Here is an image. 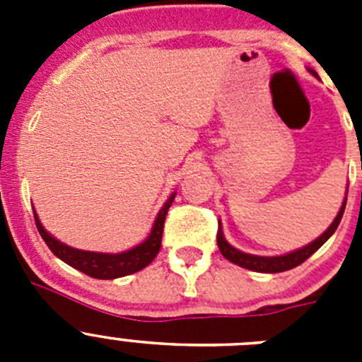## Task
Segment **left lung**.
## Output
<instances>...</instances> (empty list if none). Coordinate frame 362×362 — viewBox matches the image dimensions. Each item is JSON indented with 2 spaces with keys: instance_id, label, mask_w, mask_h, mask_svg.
Segmentation results:
<instances>
[{
  "instance_id": "left-lung-1",
  "label": "left lung",
  "mask_w": 362,
  "mask_h": 362,
  "mask_svg": "<svg viewBox=\"0 0 362 362\" xmlns=\"http://www.w3.org/2000/svg\"><path fill=\"white\" fill-rule=\"evenodd\" d=\"M308 72L312 74L313 78H319L315 70L308 69ZM344 206H346V197H344L343 204H341V209H339L335 219L332 221V225L328 226V228H326L325 232L315 239V241L308 243V245L303 246V248H297V250L288 252V254H284V255H272V257L270 255H254V254H246V252L238 250V248H233V246L225 239V233H223V228H221V221H219V232H217V246H219L221 254L225 255L230 263L246 268V270L261 272V274H277V272L292 270V268L299 267L300 263H305L306 259H308L313 252H317L319 248H321V246L332 238V233L337 230L339 223H341V217H343L344 214Z\"/></svg>"
}]
</instances>
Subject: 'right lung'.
<instances>
[{
    "instance_id": "obj_1",
    "label": "right lung",
    "mask_w": 362,
    "mask_h": 362,
    "mask_svg": "<svg viewBox=\"0 0 362 362\" xmlns=\"http://www.w3.org/2000/svg\"><path fill=\"white\" fill-rule=\"evenodd\" d=\"M175 194L177 192H172L170 197L161 206L158 217L153 221L148 238L143 243H139L137 246H134V248H130V250L119 252V254H105V252H88L72 248V246L65 245V243H62L59 239L54 238L52 233L45 230L36 210H34V219H36V226L40 230L43 241L47 243V246L52 250V254L56 257L62 259L63 263L70 264L72 268L83 272L86 276L94 277V279H117V277L130 276V274H136V272L143 270L158 255L159 248H161L163 226H165L166 212L170 209L172 201L175 199Z\"/></svg>"
}]
</instances>
